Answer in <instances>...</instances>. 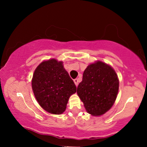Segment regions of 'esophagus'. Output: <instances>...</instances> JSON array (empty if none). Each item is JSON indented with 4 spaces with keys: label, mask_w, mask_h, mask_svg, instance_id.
Returning a JSON list of instances; mask_svg holds the SVG:
<instances>
[{
    "label": "esophagus",
    "mask_w": 147,
    "mask_h": 147,
    "mask_svg": "<svg viewBox=\"0 0 147 147\" xmlns=\"http://www.w3.org/2000/svg\"><path fill=\"white\" fill-rule=\"evenodd\" d=\"M74 82H75V85L77 86H78V84H79L78 79H74Z\"/></svg>",
    "instance_id": "esophagus-1"
}]
</instances>
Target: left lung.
Instances as JSON below:
<instances>
[{"instance_id": "obj_1", "label": "left lung", "mask_w": 147, "mask_h": 147, "mask_svg": "<svg viewBox=\"0 0 147 147\" xmlns=\"http://www.w3.org/2000/svg\"><path fill=\"white\" fill-rule=\"evenodd\" d=\"M118 90L119 80L115 70L106 63L97 61L84 70L77 92L87 112L99 116L112 107Z\"/></svg>"}]
</instances>
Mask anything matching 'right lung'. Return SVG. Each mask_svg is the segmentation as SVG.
I'll list each match as a JSON object with an SVG mask.
<instances>
[{"label":"right lung","mask_w":147,"mask_h":147,"mask_svg":"<svg viewBox=\"0 0 147 147\" xmlns=\"http://www.w3.org/2000/svg\"><path fill=\"white\" fill-rule=\"evenodd\" d=\"M32 86L39 105L47 112L55 115L63 113L69 97L77 91L63 62L55 59L38 65L34 72Z\"/></svg>","instance_id":"right-lung-1"}]
</instances>
